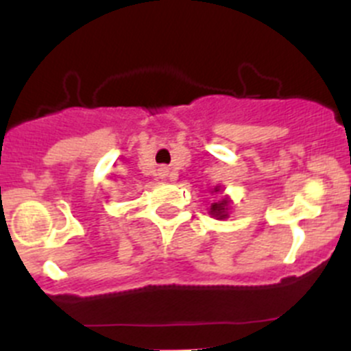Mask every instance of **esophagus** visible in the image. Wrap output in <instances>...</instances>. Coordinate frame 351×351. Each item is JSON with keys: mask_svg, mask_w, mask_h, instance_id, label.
<instances>
[{"mask_svg": "<svg viewBox=\"0 0 351 351\" xmlns=\"http://www.w3.org/2000/svg\"><path fill=\"white\" fill-rule=\"evenodd\" d=\"M158 171H159V176H161V178H166V176H168V168H159Z\"/></svg>", "mask_w": 351, "mask_h": 351, "instance_id": "1", "label": "esophagus"}]
</instances>
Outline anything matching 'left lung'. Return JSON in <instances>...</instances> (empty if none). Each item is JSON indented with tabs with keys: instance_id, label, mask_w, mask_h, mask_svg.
<instances>
[{
	"instance_id": "left-lung-1",
	"label": "left lung",
	"mask_w": 351,
	"mask_h": 351,
	"mask_svg": "<svg viewBox=\"0 0 351 351\" xmlns=\"http://www.w3.org/2000/svg\"><path fill=\"white\" fill-rule=\"evenodd\" d=\"M224 192V189H222L221 185L214 186L212 189V193H222ZM231 198L228 195H224L221 198L219 202H214V204L210 205V208H208V214H210V217L217 219V221H224V219L229 217V212H231Z\"/></svg>"
}]
</instances>
